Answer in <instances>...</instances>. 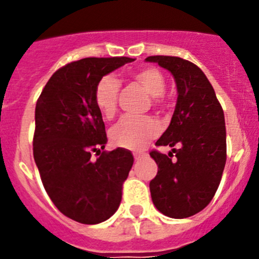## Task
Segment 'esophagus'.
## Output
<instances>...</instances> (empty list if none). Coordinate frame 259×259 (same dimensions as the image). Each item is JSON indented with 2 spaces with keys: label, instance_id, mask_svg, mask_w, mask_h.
I'll return each mask as SVG.
<instances>
[{
  "label": "esophagus",
  "instance_id": "obj_1",
  "mask_svg": "<svg viewBox=\"0 0 259 259\" xmlns=\"http://www.w3.org/2000/svg\"><path fill=\"white\" fill-rule=\"evenodd\" d=\"M145 155H146L145 153H135L134 157H135V159H136V161H140L141 158H144Z\"/></svg>",
  "mask_w": 259,
  "mask_h": 259
}]
</instances>
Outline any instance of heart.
Segmentation results:
<instances>
[{
  "label": "heart",
  "instance_id": "obj_1",
  "mask_svg": "<svg viewBox=\"0 0 259 259\" xmlns=\"http://www.w3.org/2000/svg\"><path fill=\"white\" fill-rule=\"evenodd\" d=\"M131 80L150 96L152 105L162 107L166 105V77L155 67H144L134 71ZM120 83L111 75L101 77L95 88V104L105 118H113L118 106ZM158 134V124L150 116H123L110 131L115 145L131 150L143 149Z\"/></svg>",
  "mask_w": 259,
  "mask_h": 259
}]
</instances>
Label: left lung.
Here are the masks:
<instances>
[{"instance_id":"8db88e82","label":"left lung","mask_w":259,"mask_h":259,"mask_svg":"<svg viewBox=\"0 0 259 259\" xmlns=\"http://www.w3.org/2000/svg\"><path fill=\"white\" fill-rule=\"evenodd\" d=\"M145 61L170 71L178 88L170 125L155 143L171 146L172 152H150L158 164L149 184L152 200L162 214L188 218L209 205L221 183L227 159L223 109L206 75L194 63L170 56Z\"/></svg>"}]
</instances>
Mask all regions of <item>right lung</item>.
Returning a JSON list of instances; mask_svg holds the SVG:
<instances>
[{"instance_id": "add662e5", "label": "right lung", "mask_w": 259, "mask_h": 259, "mask_svg": "<svg viewBox=\"0 0 259 259\" xmlns=\"http://www.w3.org/2000/svg\"><path fill=\"white\" fill-rule=\"evenodd\" d=\"M132 61L91 57L67 63L52 75L36 102L33 158L41 182L57 209L79 223L106 221L122 201L134 155L123 148L104 150L107 137L95 88Z\"/></svg>"}]
</instances>
